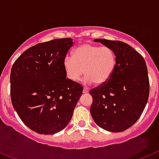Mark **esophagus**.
Segmentation results:
<instances>
[{"instance_id": "34e87169", "label": "esophagus", "mask_w": 159, "mask_h": 159, "mask_svg": "<svg viewBox=\"0 0 159 159\" xmlns=\"http://www.w3.org/2000/svg\"><path fill=\"white\" fill-rule=\"evenodd\" d=\"M89 92V89L87 88H84V90H83V93L84 94H88Z\"/></svg>"}]
</instances>
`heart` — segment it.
I'll list each match as a JSON object with an SVG mask.
<instances>
[{
	"label": "heart",
	"instance_id": "heart-1",
	"mask_svg": "<svg viewBox=\"0 0 159 159\" xmlns=\"http://www.w3.org/2000/svg\"><path fill=\"white\" fill-rule=\"evenodd\" d=\"M116 65V56L113 49L107 46L84 43L73 52L72 57H64V68L70 80L78 81L85 73L88 84L95 82L101 85L113 74Z\"/></svg>",
	"mask_w": 159,
	"mask_h": 159
}]
</instances>
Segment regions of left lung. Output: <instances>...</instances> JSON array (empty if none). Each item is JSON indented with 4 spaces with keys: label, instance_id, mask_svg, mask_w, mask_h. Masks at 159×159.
Masks as SVG:
<instances>
[{
    "label": "left lung",
    "instance_id": "obj_1",
    "mask_svg": "<svg viewBox=\"0 0 159 159\" xmlns=\"http://www.w3.org/2000/svg\"><path fill=\"white\" fill-rule=\"evenodd\" d=\"M113 49L116 65L105 84L90 91V112L99 127L110 132H122L139 119L148 101V71L145 60L131 46L119 40L95 39Z\"/></svg>",
    "mask_w": 159,
    "mask_h": 159
}]
</instances>
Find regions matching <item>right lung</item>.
Wrapping results in <instances>:
<instances>
[{
  "mask_svg": "<svg viewBox=\"0 0 159 159\" xmlns=\"http://www.w3.org/2000/svg\"><path fill=\"white\" fill-rule=\"evenodd\" d=\"M72 39H55L24 52L11 69L12 106L29 128L42 134L64 130L72 117L83 86L67 79L64 59Z\"/></svg>",
  "mask_w": 159,
  "mask_h": 159,
  "instance_id": "1",
  "label": "right lung"
}]
</instances>
